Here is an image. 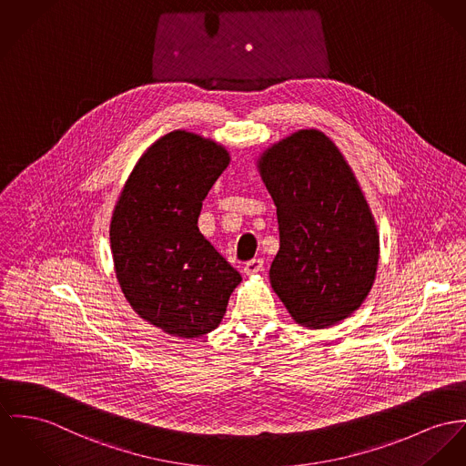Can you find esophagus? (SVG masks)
Instances as JSON below:
<instances>
[{
	"label": "esophagus",
	"mask_w": 466,
	"mask_h": 466,
	"mask_svg": "<svg viewBox=\"0 0 466 466\" xmlns=\"http://www.w3.org/2000/svg\"><path fill=\"white\" fill-rule=\"evenodd\" d=\"M264 268V260L262 258H251L247 264H245V273L247 275H255L258 271H262Z\"/></svg>",
	"instance_id": "34e87169"
}]
</instances>
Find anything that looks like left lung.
<instances>
[{
	"label": "left lung",
	"instance_id": "obj_1",
	"mask_svg": "<svg viewBox=\"0 0 466 466\" xmlns=\"http://www.w3.org/2000/svg\"><path fill=\"white\" fill-rule=\"evenodd\" d=\"M257 170L275 206L280 250L269 282L299 326L344 321L370 292L380 234L350 163L319 129L268 147Z\"/></svg>",
	"mask_w": 466,
	"mask_h": 466
}]
</instances>
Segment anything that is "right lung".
<instances>
[{"label": "right lung", "mask_w": 466, "mask_h": 466, "mask_svg": "<svg viewBox=\"0 0 466 466\" xmlns=\"http://www.w3.org/2000/svg\"><path fill=\"white\" fill-rule=\"evenodd\" d=\"M228 163L223 145L172 131L145 150L113 209L109 243L120 289L142 319L174 337L218 328L241 282L198 230L202 202Z\"/></svg>", "instance_id": "obj_1"}]
</instances>
